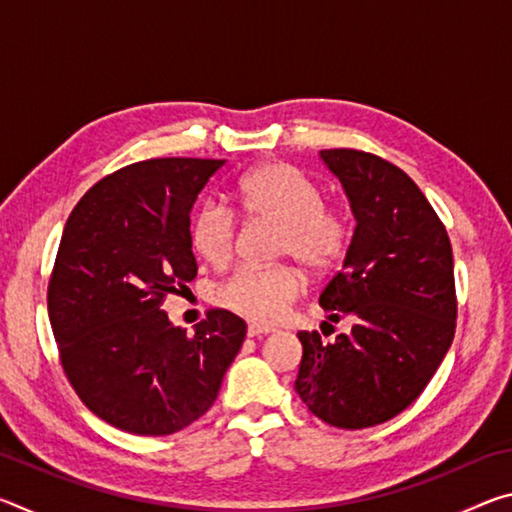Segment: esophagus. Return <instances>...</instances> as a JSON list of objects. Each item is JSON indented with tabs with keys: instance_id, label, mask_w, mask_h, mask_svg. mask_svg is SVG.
I'll return each mask as SVG.
<instances>
[{
	"instance_id": "esophagus-1",
	"label": "esophagus",
	"mask_w": 512,
	"mask_h": 512,
	"mask_svg": "<svg viewBox=\"0 0 512 512\" xmlns=\"http://www.w3.org/2000/svg\"><path fill=\"white\" fill-rule=\"evenodd\" d=\"M273 332V327H268V325H259V323H250L248 325V336L250 339H259V336H266V334H271Z\"/></svg>"
}]
</instances>
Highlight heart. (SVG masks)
Segmentation results:
<instances>
[{"mask_svg":"<svg viewBox=\"0 0 512 512\" xmlns=\"http://www.w3.org/2000/svg\"><path fill=\"white\" fill-rule=\"evenodd\" d=\"M239 205L250 221L280 228L275 253L289 257L309 275H327L350 250L352 225L343 207L323 201V189L307 173L287 162H266L239 180ZM239 239V219L228 205L205 201L198 207L189 241L214 268L232 262ZM302 275L296 266H244L216 291L223 309L273 323L300 296Z\"/></svg>","mask_w":512,"mask_h":512,"instance_id":"heart-1","label":"heart"}]
</instances>
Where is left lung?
Wrapping results in <instances>:
<instances>
[{"label":"left lung","mask_w":512,"mask_h":512,"mask_svg":"<svg viewBox=\"0 0 512 512\" xmlns=\"http://www.w3.org/2000/svg\"><path fill=\"white\" fill-rule=\"evenodd\" d=\"M320 158L357 219L343 268L318 300L348 332L332 343L298 332L296 391L332 427L366 429L418 400L454 341L452 244L420 187L393 162L357 149H325ZM332 323L325 327L334 332Z\"/></svg>","instance_id":"obj_1"}]
</instances>
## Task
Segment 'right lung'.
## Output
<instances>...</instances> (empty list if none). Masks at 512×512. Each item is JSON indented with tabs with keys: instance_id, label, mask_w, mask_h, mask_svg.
Wrapping results in <instances>:
<instances>
[{
	"instance_id": "obj_1",
	"label": "right lung",
	"mask_w": 512,
	"mask_h": 512,
	"mask_svg": "<svg viewBox=\"0 0 512 512\" xmlns=\"http://www.w3.org/2000/svg\"><path fill=\"white\" fill-rule=\"evenodd\" d=\"M223 160L153 158L90 187L65 223L47 307L65 377L81 402L135 436L201 418L246 339L210 309L189 336L162 311L196 277L189 212Z\"/></svg>"
}]
</instances>
